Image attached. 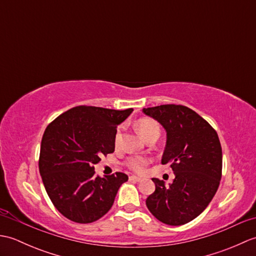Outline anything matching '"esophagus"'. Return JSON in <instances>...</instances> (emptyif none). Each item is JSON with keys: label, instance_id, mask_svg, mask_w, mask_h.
Here are the masks:
<instances>
[{"label": "esophagus", "instance_id": "1", "mask_svg": "<svg viewBox=\"0 0 256 256\" xmlns=\"http://www.w3.org/2000/svg\"><path fill=\"white\" fill-rule=\"evenodd\" d=\"M130 180L131 182H140L142 180V178L140 177H138V176H130Z\"/></svg>", "mask_w": 256, "mask_h": 256}]
</instances>
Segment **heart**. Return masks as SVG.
Returning <instances> with one entry per match:
<instances>
[{
	"label": "heart",
	"mask_w": 256,
	"mask_h": 256,
	"mask_svg": "<svg viewBox=\"0 0 256 256\" xmlns=\"http://www.w3.org/2000/svg\"><path fill=\"white\" fill-rule=\"evenodd\" d=\"M136 128L140 132V134L142 135L145 140H148L152 136L158 138L160 133L158 123L155 122L154 120L146 118L138 120L136 122ZM121 138H122V128H118L116 130V135H114V144L116 146L120 144ZM148 158L138 156V157H131V158H128L126 160V165L130 170H132L134 172H142L144 170V167L148 165Z\"/></svg>",
	"instance_id": "1"
}]
</instances>
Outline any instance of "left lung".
Masks as SVG:
<instances>
[{
  "label": "left lung",
  "mask_w": 256,
  "mask_h": 256,
  "mask_svg": "<svg viewBox=\"0 0 256 256\" xmlns=\"http://www.w3.org/2000/svg\"><path fill=\"white\" fill-rule=\"evenodd\" d=\"M166 130L162 164H170L175 179L170 186L153 178L155 192L146 199L150 214L162 224L182 226L202 212L218 190L222 150L216 130L184 106L162 104L143 108Z\"/></svg>",
  "instance_id": "1"
}]
</instances>
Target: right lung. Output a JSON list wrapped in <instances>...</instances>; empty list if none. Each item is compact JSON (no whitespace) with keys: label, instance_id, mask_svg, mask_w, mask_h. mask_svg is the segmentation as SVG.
Returning a JSON list of instances; mask_svg holds the SVG:
<instances>
[{"label":"right lung","instance_id":"1","mask_svg":"<svg viewBox=\"0 0 256 256\" xmlns=\"http://www.w3.org/2000/svg\"><path fill=\"white\" fill-rule=\"evenodd\" d=\"M133 108L80 106L48 124L42 138L40 172L47 194L60 214L77 224L102 218L128 175H94L101 155L113 153L114 135Z\"/></svg>","mask_w":256,"mask_h":256}]
</instances>
